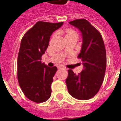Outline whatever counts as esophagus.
<instances>
[{"mask_svg": "<svg viewBox=\"0 0 121 121\" xmlns=\"http://www.w3.org/2000/svg\"><path fill=\"white\" fill-rule=\"evenodd\" d=\"M58 69H65V68L63 66V65H59V66H58Z\"/></svg>", "mask_w": 121, "mask_h": 121, "instance_id": "34e87169", "label": "esophagus"}]
</instances>
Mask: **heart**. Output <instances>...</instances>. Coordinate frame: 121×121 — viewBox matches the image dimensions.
Returning a JSON list of instances; mask_svg holds the SVG:
<instances>
[{"label": "heart", "instance_id": "b5f03b06", "mask_svg": "<svg viewBox=\"0 0 121 121\" xmlns=\"http://www.w3.org/2000/svg\"><path fill=\"white\" fill-rule=\"evenodd\" d=\"M73 34L76 35V33H75V32H74L73 31H72V30H68L66 31V35H65V37H66V36H68L72 35H73Z\"/></svg>", "mask_w": 121, "mask_h": 121}]
</instances>
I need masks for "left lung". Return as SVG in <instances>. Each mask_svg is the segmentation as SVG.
I'll use <instances>...</instances> for the list:
<instances>
[{
	"mask_svg": "<svg viewBox=\"0 0 121 121\" xmlns=\"http://www.w3.org/2000/svg\"><path fill=\"white\" fill-rule=\"evenodd\" d=\"M69 23L82 33V45L78 58L82 59L83 69L78 75L68 70L66 83L72 97L88 100L97 94L104 78L107 66L104 43L99 31L87 20L75 19Z\"/></svg>",
	"mask_w": 121,
	"mask_h": 121,
	"instance_id": "1",
	"label": "left lung"
}]
</instances>
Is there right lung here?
I'll use <instances>...</instances> for the list:
<instances>
[{
	"label": "right lung",
	"mask_w": 121,
	"mask_h": 121,
	"mask_svg": "<svg viewBox=\"0 0 121 121\" xmlns=\"http://www.w3.org/2000/svg\"><path fill=\"white\" fill-rule=\"evenodd\" d=\"M63 24V22L38 21L22 39L17 63V79L24 95L35 102H44L51 95V85L57 68H50L41 60L50 36Z\"/></svg>",
	"instance_id": "add662e5"
}]
</instances>
